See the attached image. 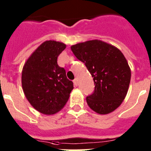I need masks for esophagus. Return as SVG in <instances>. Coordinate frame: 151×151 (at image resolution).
Masks as SVG:
<instances>
[{"label": "esophagus", "mask_w": 151, "mask_h": 151, "mask_svg": "<svg viewBox=\"0 0 151 151\" xmlns=\"http://www.w3.org/2000/svg\"><path fill=\"white\" fill-rule=\"evenodd\" d=\"M73 83H74V85H75V86H76V87H77V86H78V80H77L76 78V79L73 80Z\"/></svg>", "instance_id": "esophagus-1"}]
</instances>
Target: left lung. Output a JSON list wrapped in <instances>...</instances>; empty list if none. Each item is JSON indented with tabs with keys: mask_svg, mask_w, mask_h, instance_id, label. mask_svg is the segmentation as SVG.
Segmentation results:
<instances>
[{
	"mask_svg": "<svg viewBox=\"0 0 151 151\" xmlns=\"http://www.w3.org/2000/svg\"><path fill=\"white\" fill-rule=\"evenodd\" d=\"M71 50L93 77L94 91L86 97L89 107L99 114L114 111L125 99L131 80L130 67L122 52L100 40L76 44Z\"/></svg>",
	"mask_w": 151,
	"mask_h": 151,
	"instance_id": "left-lung-1",
	"label": "left lung"
}]
</instances>
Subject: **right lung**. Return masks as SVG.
<instances>
[{"label": "right lung", "mask_w": 151, "mask_h": 151, "mask_svg": "<svg viewBox=\"0 0 151 151\" xmlns=\"http://www.w3.org/2000/svg\"><path fill=\"white\" fill-rule=\"evenodd\" d=\"M66 45L46 41L29 57L22 68V86L31 105L40 113L51 115L63 108L73 89L66 70L57 64V57Z\"/></svg>", "instance_id": "add662e5"}]
</instances>
